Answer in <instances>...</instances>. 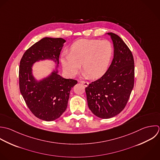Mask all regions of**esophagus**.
<instances>
[{
    "label": "esophagus",
    "instance_id": "obj_1",
    "mask_svg": "<svg viewBox=\"0 0 160 160\" xmlns=\"http://www.w3.org/2000/svg\"><path fill=\"white\" fill-rule=\"evenodd\" d=\"M80 82L81 83H82L83 85H84L85 87H87L88 85V84H89V83L88 82H85V81H80Z\"/></svg>",
    "mask_w": 160,
    "mask_h": 160
}]
</instances>
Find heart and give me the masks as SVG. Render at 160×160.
Masks as SVG:
<instances>
[{
  "label": "heart",
  "instance_id": "obj_1",
  "mask_svg": "<svg viewBox=\"0 0 160 160\" xmlns=\"http://www.w3.org/2000/svg\"><path fill=\"white\" fill-rule=\"evenodd\" d=\"M113 55V47L110 41L81 39L72 45L70 53L62 54L61 62L64 71L71 77L78 73L82 64L84 77L97 78L107 72Z\"/></svg>",
  "mask_w": 160,
  "mask_h": 160
}]
</instances>
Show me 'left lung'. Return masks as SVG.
Segmentation results:
<instances>
[{
  "label": "left lung",
  "mask_w": 160,
  "mask_h": 160,
  "mask_svg": "<svg viewBox=\"0 0 160 160\" xmlns=\"http://www.w3.org/2000/svg\"><path fill=\"white\" fill-rule=\"evenodd\" d=\"M108 34L113 42V59L107 72L85 88L88 106L97 117L107 119L125 107L134 86L135 67L132 52L117 35Z\"/></svg>",
  "instance_id": "obj_1"
}]
</instances>
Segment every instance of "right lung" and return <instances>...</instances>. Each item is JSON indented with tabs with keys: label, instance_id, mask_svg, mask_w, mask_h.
I'll use <instances>...</instances> for the list:
<instances>
[{
	"label": "right lung",
	"instance_id": "1",
	"mask_svg": "<svg viewBox=\"0 0 160 160\" xmlns=\"http://www.w3.org/2000/svg\"><path fill=\"white\" fill-rule=\"evenodd\" d=\"M65 40L44 37L24 53L19 67L20 93L30 110L38 118L50 122L58 118L66 110L70 92L77 83L58 74L60 52ZM50 60L55 68L47 76L37 80L32 74V65L40 61Z\"/></svg>",
	"mask_w": 160,
	"mask_h": 160
}]
</instances>
